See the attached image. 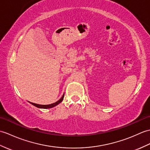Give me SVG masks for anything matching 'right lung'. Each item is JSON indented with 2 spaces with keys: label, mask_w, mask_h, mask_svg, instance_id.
Masks as SVG:
<instances>
[{
  "label": "right lung",
  "mask_w": 150,
  "mask_h": 150,
  "mask_svg": "<svg viewBox=\"0 0 150 150\" xmlns=\"http://www.w3.org/2000/svg\"><path fill=\"white\" fill-rule=\"evenodd\" d=\"M64 95L62 96L61 98L59 99L57 102H55L54 103H52V104H50V105H39V104H36V103H31L33 104V105L36 106L38 108H42V109H50V108H52V107H54L55 106H56L57 105H58L59 103H60L62 100H63V98H64Z\"/></svg>",
  "instance_id": "right-lung-1"
}]
</instances>
